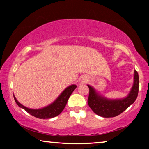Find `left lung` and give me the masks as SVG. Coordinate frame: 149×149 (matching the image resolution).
Masks as SVG:
<instances>
[{"instance_id":"left-lung-1","label":"left lung","mask_w":149,"mask_h":149,"mask_svg":"<svg viewBox=\"0 0 149 149\" xmlns=\"http://www.w3.org/2000/svg\"><path fill=\"white\" fill-rule=\"evenodd\" d=\"M89 93L87 100L89 107L96 115L102 117H114L125 111L137 98L139 90V77L138 72L134 71V83L127 97L121 100H111L102 97L94 89L88 85Z\"/></svg>"}]
</instances>
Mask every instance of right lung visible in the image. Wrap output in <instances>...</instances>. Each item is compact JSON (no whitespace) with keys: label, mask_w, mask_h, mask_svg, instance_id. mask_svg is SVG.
<instances>
[{"label":"right lung","mask_w":149,"mask_h":149,"mask_svg":"<svg viewBox=\"0 0 149 149\" xmlns=\"http://www.w3.org/2000/svg\"><path fill=\"white\" fill-rule=\"evenodd\" d=\"M76 87L77 85H70V86L67 87L61 93V95L58 97V99L54 103H52V104L48 106V107H46L41 109H28V108H26L24 106L21 104L16 100L14 95L13 97L17 104L19 107H21L25 110L26 112H28L31 115L34 116V117L36 118H38V119H50V118L56 117V116L59 115L62 113L65 107H66L67 102H68V100L70 97L71 93L76 89Z\"/></svg>","instance_id":"obj_1"}]
</instances>
